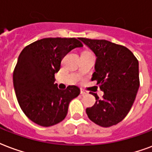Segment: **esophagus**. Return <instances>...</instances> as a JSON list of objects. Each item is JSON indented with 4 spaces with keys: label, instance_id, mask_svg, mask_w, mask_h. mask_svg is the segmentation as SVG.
<instances>
[{
    "label": "esophagus",
    "instance_id": "34e87169",
    "mask_svg": "<svg viewBox=\"0 0 152 152\" xmlns=\"http://www.w3.org/2000/svg\"><path fill=\"white\" fill-rule=\"evenodd\" d=\"M80 94L82 95V96H84V95L88 94V92L84 91V90H82V89H81V90H80Z\"/></svg>",
    "mask_w": 152,
    "mask_h": 152
}]
</instances>
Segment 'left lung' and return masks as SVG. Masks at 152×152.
I'll return each instance as SVG.
<instances>
[{
	"label": "left lung",
	"mask_w": 152,
	"mask_h": 152,
	"mask_svg": "<svg viewBox=\"0 0 152 152\" xmlns=\"http://www.w3.org/2000/svg\"><path fill=\"white\" fill-rule=\"evenodd\" d=\"M79 39L96 56L91 80H97L104 91L102 99L96 93H91L96 103L87 108V115L101 127L117 124L126 117L135 101L140 87L139 62L124 46L105 40Z\"/></svg>",
	"instance_id": "obj_1"
}]
</instances>
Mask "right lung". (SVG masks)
<instances>
[{
	"instance_id": "add662e5",
	"label": "right lung",
	"mask_w": 152,
	"mask_h": 152,
	"mask_svg": "<svg viewBox=\"0 0 152 152\" xmlns=\"http://www.w3.org/2000/svg\"><path fill=\"white\" fill-rule=\"evenodd\" d=\"M79 40L45 38L26 46L20 54L13 86L20 107L35 124L50 127L61 122L69 103L80 93L75 85L61 90L54 84L62 59L74 48L83 47Z\"/></svg>"
}]
</instances>
